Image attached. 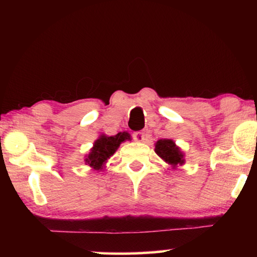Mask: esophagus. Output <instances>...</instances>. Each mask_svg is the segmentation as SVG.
<instances>
[{
    "instance_id": "obj_1",
    "label": "esophagus",
    "mask_w": 257,
    "mask_h": 257,
    "mask_svg": "<svg viewBox=\"0 0 257 257\" xmlns=\"http://www.w3.org/2000/svg\"><path fill=\"white\" fill-rule=\"evenodd\" d=\"M134 138H135V141H136V142L144 143L145 139H146L145 132H136V133H134Z\"/></svg>"
}]
</instances>
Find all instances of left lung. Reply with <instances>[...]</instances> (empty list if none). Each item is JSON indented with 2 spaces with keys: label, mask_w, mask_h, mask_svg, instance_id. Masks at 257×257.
Wrapping results in <instances>:
<instances>
[{
  "label": "left lung",
  "mask_w": 257,
  "mask_h": 257,
  "mask_svg": "<svg viewBox=\"0 0 257 257\" xmlns=\"http://www.w3.org/2000/svg\"><path fill=\"white\" fill-rule=\"evenodd\" d=\"M155 153L162 159L165 163L171 165L172 169H176L178 165L185 164V153L179 146H177L172 139H159L154 144Z\"/></svg>",
  "instance_id": "8db88e82"
}]
</instances>
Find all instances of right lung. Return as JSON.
<instances>
[{
  "instance_id": "1",
  "label": "right lung",
  "mask_w": 257,
  "mask_h": 257,
  "mask_svg": "<svg viewBox=\"0 0 257 257\" xmlns=\"http://www.w3.org/2000/svg\"><path fill=\"white\" fill-rule=\"evenodd\" d=\"M125 141H132L130 134L127 132L118 133L114 136H107L105 134H101L94 142L89 153L86 154L85 164L89 165L94 170L102 171L103 169H105L107 161Z\"/></svg>"
}]
</instances>
